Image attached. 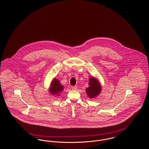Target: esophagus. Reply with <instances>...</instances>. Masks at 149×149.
<instances>
[{"mask_svg":"<svg viewBox=\"0 0 149 149\" xmlns=\"http://www.w3.org/2000/svg\"><path fill=\"white\" fill-rule=\"evenodd\" d=\"M71 89L73 90H77V86H72Z\"/></svg>","mask_w":149,"mask_h":149,"instance_id":"obj_1","label":"esophagus"}]
</instances>
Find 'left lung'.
I'll return each instance as SVG.
<instances>
[{
	"label": "left lung",
	"mask_w": 149,
	"mask_h": 149,
	"mask_svg": "<svg viewBox=\"0 0 149 149\" xmlns=\"http://www.w3.org/2000/svg\"><path fill=\"white\" fill-rule=\"evenodd\" d=\"M89 87L86 88V93L89 98H95L101 92L102 86L98 79L93 77L89 79Z\"/></svg>",
	"instance_id": "1"
}]
</instances>
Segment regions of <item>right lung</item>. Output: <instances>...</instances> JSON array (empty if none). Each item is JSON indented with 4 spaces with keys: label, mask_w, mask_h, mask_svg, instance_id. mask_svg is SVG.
<instances>
[{
    "label": "right lung",
    "mask_w": 149,
    "mask_h": 149,
    "mask_svg": "<svg viewBox=\"0 0 149 149\" xmlns=\"http://www.w3.org/2000/svg\"><path fill=\"white\" fill-rule=\"evenodd\" d=\"M63 86H62L59 80L54 78L51 81L48 91L51 95H52L54 96H60V93L63 90Z\"/></svg>",
    "instance_id": "1"
}]
</instances>
